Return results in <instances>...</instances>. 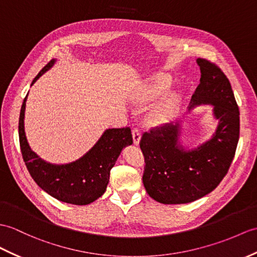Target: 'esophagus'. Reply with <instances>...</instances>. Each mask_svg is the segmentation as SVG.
Wrapping results in <instances>:
<instances>
[{"instance_id":"1","label":"esophagus","mask_w":257,"mask_h":257,"mask_svg":"<svg viewBox=\"0 0 257 257\" xmlns=\"http://www.w3.org/2000/svg\"><path fill=\"white\" fill-rule=\"evenodd\" d=\"M133 139H134L135 145L138 146L139 142H140V139H141V135H140V131L137 128H135L133 130Z\"/></svg>"}]
</instances>
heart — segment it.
I'll return each instance as SVG.
<instances>
[{
  "instance_id": "obj_1",
  "label": "heart",
  "mask_w": 257,
  "mask_h": 257,
  "mask_svg": "<svg viewBox=\"0 0 257 257\" xmlns=\"http://www.w3.org/2000/svg\"><path fill=\"white\" fill-rule=\"evenodd\" d=\"M173 85V80L169 74L157 73L146 81L134 94V100L139 104H148L162 96ZM183 95L178 92H172L161 99L149 110L147 120L153 126L168 123L180 110Z\"/></svg>"
}]
</instances>
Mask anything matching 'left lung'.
<instances>
[{
    "instance_id": "left-lung-1",
    "label": "left lung",
    "mask_w": 257,
    "mask_h": 257,
    "mask_svg": "<svg viewBox=\"0 0 257 257\" xmlns=\"http://www.w3.org/2000/svg\"><path fill=\"white\" fill-rule=\"evenodd\" d=\"M196 62L200 83L188 112L200 105H210L218 124L209 139L193 148L183 145V119L142 136L143 185L149 196L161 204H187L212 192L228 173L236 150L240 111L228 77L205 59Z\"/></svg>"
}]
</instances>
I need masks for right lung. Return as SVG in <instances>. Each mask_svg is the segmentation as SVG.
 Masks as SVG:
<instances>
[{"mask_svg": "<svg viewBox=\"0 0 257 257\" xmlns=\"http://www.w3.org/2000/svg\"><path fill=\"white\" fill-rule=\"evenodd\" d=\"M56 62L57 59H52L44 67L32 85ZM27 96L21 108L19 135L24 162L36 184L53 198L67 204L83 206L99 198L106 192L110 170L121 150L133 145L130 128L106 129L84 156L70 163L53 164L41 159L28 145L24 126Z\"/></svg>", "mask_w": 257, "mask_h": 257, "instance_id": "1", "label": "right lung"}]
</instances>
